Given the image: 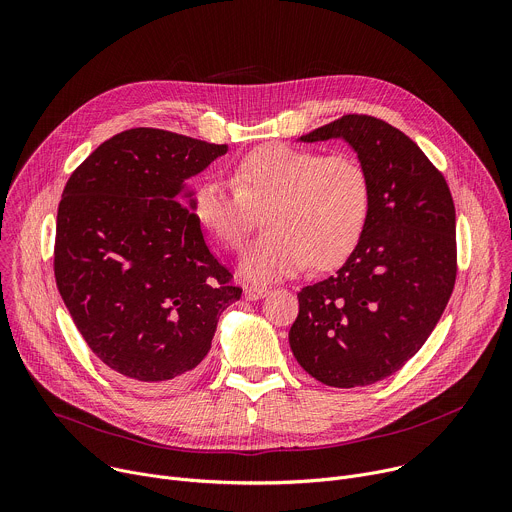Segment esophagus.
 <instances>
[{
    "mask_svg": "<svg viewBox=\"0 0 512 512\" xmlns=\"http://www.w3.org/2000/svg\"><path fill=\"white\" fill-rule=\"evenodd\" d=\"M267 294H269V289H267V287H261V285H245V287H243V296H245V300H249V302H257V300L265 298Z\"/></svg>",
    "mask_w": 512,
    "mask_h": 512,
    "instance_id": "34e87169",
    "label": "esophagus"
}]
</instances>
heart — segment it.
<instances>
[{"label":"heart","mask_w":512,"mask_h":512,"mask_svg":"<svg viewBox=\"0 0 512 512\" xmlns=\"http://www.w3.org/2000/svg\"><path fill=\"white\" fill-rule=\"evenodd\" d=\"M194 214L227 249L239 251L265 214L267 233L241 257L257 283L296 275L310 263H342L362 237L371 212V176L348 152L265 143L231 168V186L204 180Z\"/></svg>","instance_id":"1"}]
</instances>
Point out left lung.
Wrapping results in <instances>:
<instances>
[{
    "label": "left lung",
    "mask_w": 512,
    "mask_h": 512,
    "mask_svg": "<svg viewBox=\"0 0 512 512\" xmlns=\"http://www.w3.org/2000/svg\"><path fill=\"white\" fill-rule=\"evenodd\" d=\"M344 139L371 176V212L346 263L304 287L289 346L328 387L397 373L442 318L456 283V208L419 145L371 115L340 119L300 141Z\"/></svg>",
    "instance_id": "left-lung-1"
}]
</instances>
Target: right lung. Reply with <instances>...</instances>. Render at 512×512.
I'll list each match as a JSON object with an SVG mask.
<instances>
[{"label":"right lung","instance_id":"obj_1","mask_svg":"<svg viewBox=\"0 0 512 512\" xmlns=\"http://www.w3.org/2000/svg\"><path fill=\"white\" fill-rule=\"evenodd\" d=\"M227 150L135 127L103 141L64 186L56 287L93 354L137 387L168 391L188 381L218 316L241 298L186 190Z\"/></svg>","mask_w":512,"mask_h":512}]
</instances>
